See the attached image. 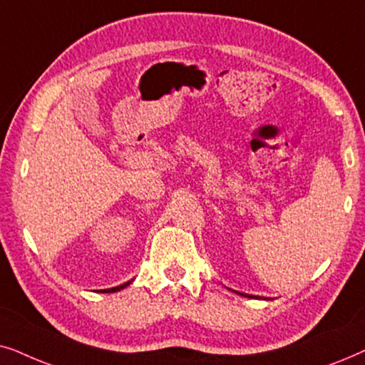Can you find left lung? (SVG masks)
<instances>
[{"label": "left lung", "mask_w": 365, "mask_h": 365, "mask_svg": "<svg viewBox=\"0 0 365 365\" xmlns=\"http://www.w3.org/2000/svg\"><path fill=\"white\" fill-rule=\"evenodd\" d=\"M240 295H244V294H240ZM247 297H250V295H247Z\"/></svg>", "instance_id": "8db88e82"}]
</instances>
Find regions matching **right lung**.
<instances>
[{
    "label": "right lung",
    "instance_id": "obj_1",
    "mask_svg": "<svg viewBox=\"0 0 365 365\" xmlns=\"http://www.w3.org/2000/svg\"><path fill=\"white\" fill-rule=\"evenodd\" d=\"M132 282V280H130ZM130 282H126V284H123V285H120V287H113V289H106L105 292H116V290H121V289H125L126 285H130Z\"/></svg>",
    "mask_w": 365,
    "mask_h": 365
}]
</instances>
